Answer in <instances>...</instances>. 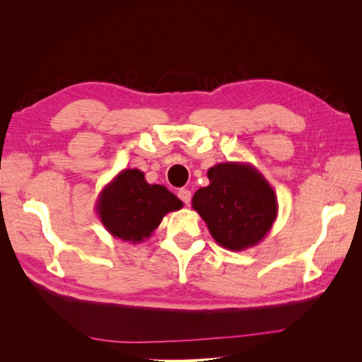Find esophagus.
Masks as SVG:
<instances>
[{
    "mask_svg": "<svg viewBox=\"0 0 362 362\" xmlns=\"http://www.w3.org/2000/svg\"><path fill=\"white\" fill-rule=\"evenodd\" d=\"M178 198H180L185 205H189L190 201H192V192L187 190V189H181V190L178 192Z\"/></svg>",
    "mask_w": 362,
    "mask_h": 362,
    "instance_id": "esophagus-1",
    "label": "esophagus"
}]
</instances>
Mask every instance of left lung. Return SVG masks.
I'll return each instance as SVG.
<instances>
[{
	"instance_id": "1",
	"label": "left lung",
	"mask_w": 362,
	"mask_h": 362,
	"mask_svg": "<svg viewBox=\"0 0 362 362\" xmlns=\"http://www.w3.org/2000/svg\"><path fill=\"white\" fill-rule=\"evenodd\" d=\"M210 184L193 194L198 211L217 245L228 250L254 247L278 216L275 190L250 163H218L206 172Z\"/></svg>"
}]
</instances>
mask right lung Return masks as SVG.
I'll return each mask as SVG.
<instances>
[{
    "instance_id": "obj_1",
    "label": "right lung",
    "mask_w": 362,
    "mask_h": 362,
    "mask_svg": "<svg viewBox=\"0 0 362 362\" xmlns=\"http://www.w3.org/2000/svg\"><path fill=\"white\" fill-rule=\"evenodd\" d=\"M182 208V202L164 185L149 184L139 169H124L98 196L96 213L115 238L141 243L149 238L163 217Z\"/></svg>"
}]
</instances>
